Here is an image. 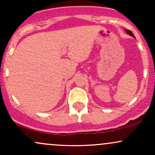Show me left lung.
I'll list each match as a JSON object with an SVG mask.
<instances>
[{
	"instance_id": "1",
	"label": "left lung",
	"mask_w": 155,
	"mask_h": 155,
	"mask_svg": "<svg viewBox=\"0 0 155 155\" xmlns=\"http://www.w3.org/2000/svg\"><path fill=\"white\" fill-rule=\"evenodd\" d=\"M125 31H126V33H127V34H129L130 35H131V36H132V37H133V38H135L134 35H133V33H132V32H131L130 31H129V30L126 29V30H125Z\"/></svg>"
}]
</instances>
